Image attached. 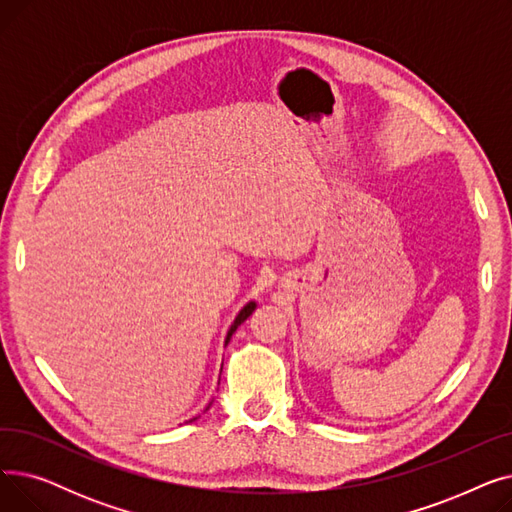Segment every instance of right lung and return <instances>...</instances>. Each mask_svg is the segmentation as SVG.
Segmentation results:
<instances>
[{
    "label": "right lung",
    "mask_w": 512,
    "mask_h": 512,
    "mask_svg": "<svg viewBox=\"0 0 512 512\" xmlns=\"http://www.w3.org/2000/svg\"><path fill=\"white\" fill-rule=\"evenodd\" d=\"M253 309H255V303H249L245 309H242L238 315H236V319H234V324L230 326V330H228V336H226V344L230 342V338H232V334L236 332V328L242 324V321H245L251 313H253Z\"/></svg>",
    "instance_id": "obj_1"
}]
</instances>
